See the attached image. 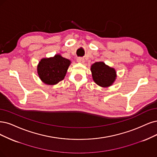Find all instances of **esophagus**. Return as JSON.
<instances>
[{"label":"esophagus","instance_id":"obj_1","mask_svg":"<svg viewBox=\"0 0 157 157\" xmlns=\"http://www.w3.org/2000/svg\"><path fill=\"white\" fill-rule=\"evenodd\" d=\"M77 61L79 62V63H84L85 59H84V58H83V57H78L77 59Z\"/></svg>","mask_w":157,"mask_h":157}]
</instances>
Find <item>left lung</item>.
Returning <instances> with one entry per match:
<instances>
[{
	"mask_svg": "<svg viewBox=\"0 0 157 157\" xmlns=\"http://www.w3.org/2000/svg\"><path fill=\"white\" fill-rule=\"evenodd\" d=\"M91 72L94 82L101 86L111 85L116 79V71L103 62H96L91 66Z\"/></svg>",
	"mask_w": 157,
	"mask_h": 157,
	"instance_id": "1",
	"label": "left lung"
}]
</instances>
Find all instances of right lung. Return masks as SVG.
<instances>
[{"label":"right lung","instance_id":"right-lung-1","mask_svg":"<svg viewBox=\"0 0 157 157\" xmlns=\"http://www.w3.org/2000/svg\"><path fill=\"white\" fill-rule=\"evenodd\" d=\"M71 61L60 55L44 58L37 66V73L43 82L48 85H55L65 78Z\"/></svg>","mask_w":157,"mask_h":157}]
</instances>
